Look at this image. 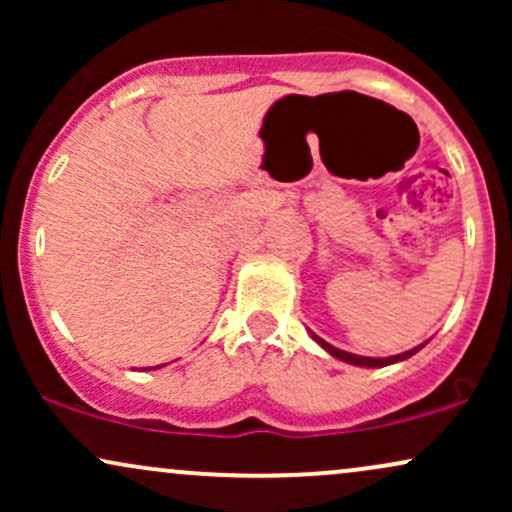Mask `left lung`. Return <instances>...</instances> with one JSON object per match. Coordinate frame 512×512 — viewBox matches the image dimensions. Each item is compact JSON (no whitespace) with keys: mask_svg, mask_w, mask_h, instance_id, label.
I'll return each instance as SVG.
<instances>
[{"mask_svg":"<svg viewBox=\"0 0 512 512\" xmlns=\"http://www.w3.org/2000/svg\"><path fill=\"white\" fill-rule=\"evenodd\" d=\"M310 337H313L315 342L320 344L322 349H325L327 354H330V356L339 358V361H344V363H351V366H363V368H383V366H392V363L407 361V358H411V356L416 354V351H421V349H424V346H426V344H419V346H414V349L404 351V354H397V356H387V358H370V356H356V354H349V351L337 349V346L327 344L325 339L317 337L315 332H310Z\"/></svg>","mask_w":512,"mask_h":512,"instance_id":"left-lung-1","label":"left lung"}]
</instances>
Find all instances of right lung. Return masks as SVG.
Returning a JSON list of instances; mask_svg holds the SVG:
<instances>
[{
	"label": "right lung",
	"instance_id": "right-lung-1",
	"mask_svg": "<svg viewBox=\"0 0 512 512\" xmlns=\"http://www.w3.org/2000/svg\"><path fill=\"white\" fill-rule=\"evenodd\" d=\"M163 366H166V363H163ZM156 368H161V366H156ZM151 370H154V368H151Z\"/></svg>",
	"mask_w": 512,
	"mask_h": 512
}]
</instances>
